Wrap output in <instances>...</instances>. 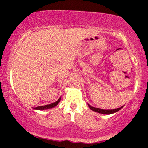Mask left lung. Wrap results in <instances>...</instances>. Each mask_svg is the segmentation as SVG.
Here are the masks:
<instances>
[{
	"mask_svg": "<svg viewBox=\"0 0 148 148\" xmlns=\"http://www.w3.org/2000/svg\"><path fill=\"white\" fill-rule=\"evenodd\" d=\"M88 106H89V108L92 110V111L97 112V113H101V114H106V115H110V114H113V113H116V112L120 111V110L121 109V108L124 106H123L120 107V108H115V109H101V108H95V107L92 106L90 104H88Z\"/></svg>",
	"mask_w": 148,
	"mask_h": 148,
	"instance_id": "obj_1",
	"label": "left lung"
}]
</instances>
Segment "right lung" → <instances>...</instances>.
Here are the masks:
<instances>
[{
    "mask_svg": "<svg viewBox=\"0 0 148 148\" xmlns=\"http://www.w3.org/2000/svg\"><path fill=\"white\" fill-rule=\"evenodd\" d=\"M60 99H61V97L60 98H59L57 100L56 102L54 103H50V104H47V105H45V106H37V107H34L33 108V109L35 110H47V109H49V108H53V107L56 106L58 104V103L60 102Z\"/></svg>",
    "mask_w": 148,
    "mask_h": 148,
    "instance_id": "add662e5",
    "label": "right lung"
}]
</instances>
